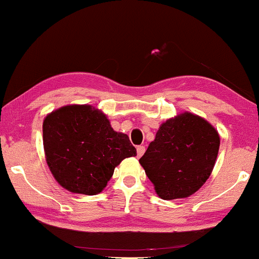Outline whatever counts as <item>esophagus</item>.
Masks as SVG:
<instances>
[{
  "mask_svg": "<svg viewBox=\"0 0 259 259\" xmlns=\"http://www.w3.org/2000/svg\"><path fill=\"white\" fill-rule=\"evenodd\" d=\"M136 151H138V157H141L145 153V146H138Z\"/></svg>",
  "mask_w": 259,
  "mask_h": 259,
  "instance_id": "obj_1",
  "label": "esophagus"
}]
</instances>
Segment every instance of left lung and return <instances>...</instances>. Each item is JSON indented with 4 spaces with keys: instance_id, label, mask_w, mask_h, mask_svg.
<instances>
[{
    "instance_id": "8db88e82",
    "label": "left lung",
    "mask_w": 259,
    "mask_h": 259,
    "mask_svg": "<svg viewBox=\"0 0 259 259\" xmlns=\"http://www.w3.org/2000/svg\"><path fill=\"white\" fill-rule=\"evenodd\" d=\"M219 145V134L212 124L185 112L159 126L139 162L160 198H186L209 178Z\"/></svg>"
}]
</instances>
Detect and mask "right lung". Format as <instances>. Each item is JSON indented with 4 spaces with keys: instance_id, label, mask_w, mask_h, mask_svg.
<instances>
[{
    "instance_id": "right-lung-1",
    "label": "right lung",
    "mask_w": 259,
    "mask_h": 259,
    "mask_svg": "<svg viewBox=\"0 0 259 259\" xmlns=\"http://www.w3.org/2000/svg\"><path fill=\"white\" fill-rule=\"evenodd\" d=\"M42 134L50 170L74 194H100L121 160L136 156L129 136L114 132L106 114L89 105L64 106L47 114Z\"/></svg>"
}]
</instances>
